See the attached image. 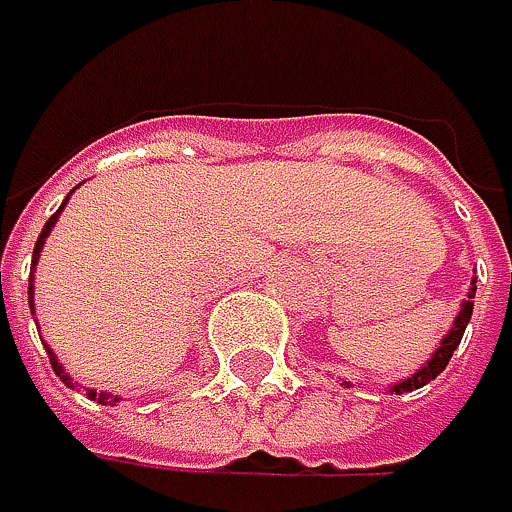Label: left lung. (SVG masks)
I'll return each instance as SVG.
<instances>
[{
  "label": "left lung",
  "mask_w": 512,
  "mask_h": 512,
  "mask_svg": "<svg viewBox=\"0 0 512 512\" xmlns=\"http://www.w3.org/2000/svg\"><path fill=\"white\" fill-rule=\"evenodd\" d=\"M474 283H477V280H474ZM474 292H477V286H471L468 301H462V310H459V316H456V326L450 329V335H446V338L440 341V347L434 350V356L428 359V365H422L413 377H407V380L395 383V386H392V392H413V389H419V386L431 383V380H434L446 365H450V359H453L456 347L462 344V335H465V329H468V323H471V313H474Z\"/></svg>",
  "instance_id": "8db88e82"
}]
</instances>
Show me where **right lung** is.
<instances>
[{"label": "right lung", "instance_id": "right-lung-1", "mask_svg": "<svg viewBox=\"0 0 512 512\" xmlns=\"http://www.w3.org/2000/svg\"><path fill=\"white\" fill-rule=\"evenodd\" d=\"M69 202V199H66ZM66 202H62L59 205V211L44 223V229H41V235H38V241H35V250H32V265L38 262V253H41V247H44V238L50 235V229H53V223L59 220V214H62V208H66ZM29 307H32V274H29ZM47 356H50V368L56 371V377L62 380V383H66V386H72V377L66 374V371H62V365L56 362V356L50 353V347H47ZM87 395L93 398V401H99V404H108V401H120V398H114V395H108V392H96V389H87Z\"/></svg>", "mask_w": 512, "mask_h": 512}]
</instances>
